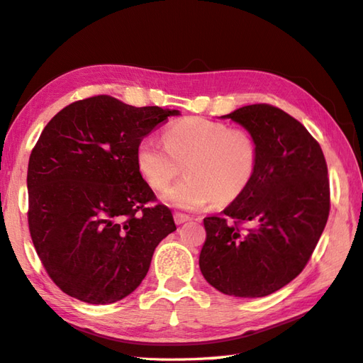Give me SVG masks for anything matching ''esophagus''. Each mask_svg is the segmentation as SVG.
I'll list each match as a JSON object with an SVG mask.
<instances>
[{
	"mask_svg": "<svg viewBox=\"0 0 363 363\" xmlns=\"http://www.w3.org/2000/svg\"><path fill=\"white\" fill-rule=\"evenodd\" d=\"M187 220H190V216H189V215H184V213H178V211L174 213V222H176V224H178V225L184 224V222H187Z\"/></svg>",
	"mask_w": 363,
	"mask_h": 363,
	"instance_id": "esophagus-1",
	"label": "esophagus"
}]
</instances>
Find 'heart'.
Here are the masks:
<instances>
[{
  "mask_svg": "<svg viewBox=\"0 0 363 363\" xmlns=\"http://www.w3.org/2000/svg\"><path fill=\"white\" fill-rule=\"evenodd\" d=\"M257 143L242 128L193 116L176 121L164 133V143L145 136L138 145L136 162L153 190H164L184 170L187 176L164 194L184 210L236 201L252 184L257 169Z\"/></svg>",
  "mask_w": 363,
  "mask_h": 363,
  "instance_id": "1",
  "label": "heart"
}]
</instances>
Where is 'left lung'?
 <instances>
[{
	"mask_svg": "<svg viewBox=\"0 0 363 363\" xmlns=\"http://www.w3.org/2000/svg\"><path fill=\"white\" fill-rule=\"evenodd\" d=\"M222 118L253 135L257 169L242 196L203 218L199 268L220 293L264 297L299 276L319 242L330 215L327 162L308 130L274 106H245Z\"/></svg>",
	"mask_w": 363,
	"mask_h": 363,
	"instance_id": "8db88e82",
	"label": "left lung"
}]
</instances>
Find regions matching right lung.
<instances>
[{
	"label": "right lung",
	"instance_id": "right-lung-1",
	"mask_svg": "<svg viewBox=\"0 0 363 363\" xmlns=\"http://www.w3.org/2000/svg\"><path fill=\"white\" fill-rule=\"evenodd\" d=\"M179 110L133 107L108 95L55 115L27 169L29 231L61 291L104 305L143 282L155 248L176 230L136 162L139 143Z\"/></svg>",
	"mask_w": 363,
	"mask_h": 363
}]
</instances>
